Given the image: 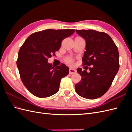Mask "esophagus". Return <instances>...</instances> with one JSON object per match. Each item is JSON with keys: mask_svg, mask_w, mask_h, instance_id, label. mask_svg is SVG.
Listing matches in <instances>:
<instances>
[{"mask_svg": "<svg viewBox=\"0 0 132 132\" xmlns=\"http://www.w3.org/2000/svg\"><path fill=\"white\" fill-rule=\"evenodd\" d=\"M76 72V70L74 69H73V68H70L69 69V74H74Z\"/></svg>", "mask_w": 132, "mask_h": 132, "instance_id": "1", "label": "esophagus"}]
</instances>
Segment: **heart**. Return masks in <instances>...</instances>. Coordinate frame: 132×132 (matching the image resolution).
Here are the masks:
<instances>
[{
  "mask_svg": "<svg viewBox=\"0 0 132 132\" xmlns=\"http://www.w3.org/2000/svg\"><path fill=\"white\" fill-rule=\"evenodd\" d=\"M65 61L68 63H71L73 62V59L70 57H68L66 58Z\"/></svg>",
  "mask_w": 132,
  "mask_h": 132,
  "instance_id": "obj_1",
  "label": "heart"
}]
</instances>
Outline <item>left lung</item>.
<instances>
[{"instance_id":"8db88e82","label":"left lung","mask_w":132,"mask_h":132,"mask_svg":"<svg viewBox=\"0 0 132 132\" xmlns=\"http://www.w3.org/2000/svg\"><path fill=\"white\" fill-rule=\"evenodd\" d=\"M76 32L86 42L83 65L92 67L89 73L81 68L77 69L81 79L75 85V90L82 97L97 98L109 89L119 70L118 48L105 32L93 30H76Z\"/></svg>"}]
</instances>
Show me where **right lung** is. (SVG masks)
Masks as SVG:
<instances>
[{
    "label": "right lung",
    "instance_id": "obj_1",
    "mask_svg": "<svg viewBox=\"0 0 132 132\" xmlns=\"http://www.w3.org/2000/svg\"><path fill=\"white\" fill-rule=\"evenodd\" d=\"M74 29H47L29 36L21 47L16 64L26 88L38 97L51 96L59 89L61 79L69 74L64 64L53 67L48 58L58 51L63 39L74 34Z\"/></svg>",
    "mask_w": 132,
    "mask_h": 132
}]
</instances>
